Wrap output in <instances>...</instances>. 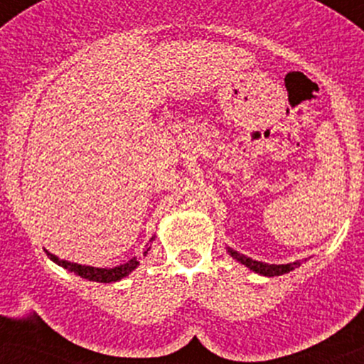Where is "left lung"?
I'll return each instance as SVG.
<instances>
[{
  "label": "left lung",
  "instance_id": "obj_1",
  "mask_svg": "<svg viewBox=\"0 0 364 364\" xmlns=\"http://www.w3.org/2000/svg\"><path fill=\"white\" fill-rule=\"evenodd\" d=\"M226 252L230 254L235 261H238L240 264L249 267V269L254 271V273L262 274V277H279V274L290 273V271H294L295 267L301 266V262L299 261L289 262V264H267V262L255 261L252 257H247V255L237 252V250H233L231 247H226Z\"/></svg>",
  "mask_w": 364,
  "mask_h": 364
}]
</instances>
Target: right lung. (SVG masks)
Returning <instances> with one entry per match:
<instances>
[{"label": "right lung", "mask_w": 364, "mask_h": 364, "mask_svg": "<svg viewBox=\"0 0 364 364\" xmlns=\"http://www.w3.org/2000/svg\"><path fill=\"white\" fill-rule=\"evenodd\" d=\"M155 237L150 238V242H154ZM150 247L145 250L143 254H149ZM48 257L51 259V261L55 262V264L62 266L63 269L70 271V273L77 274V277L85 278V279H90V282H98V283H114V282H119V279L126 278L127 274L133 273L134 269L139 266V261L136 257L129 259L127 262H124L121 266H115V267H95V266H86V264H77V262H70V261H65V259H60L57 257L55 254L48 252L45 250Z\"/></svg>", "instance_id": "obj_1"}]
</instances>
